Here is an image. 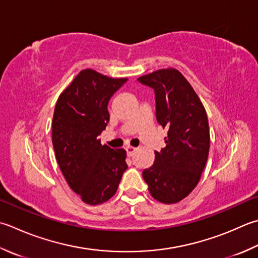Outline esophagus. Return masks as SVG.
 Here are the masks:
<instances>
[{"label": "esophagus", "mask_w": 258, "mask_h": 258, "mask_svg": "<svg viewBox=\"0 0 258 258\" xmlns=\"http://www.w3.org/2000/svg\"><path fill=\"white\" fill-rule=\"evenodd\" d=\"M125 150H126V152H127V155H128V156L134 155V153L136 152V151H138V149L133 148V146H127V148H126Z\"/></svg>", "instance_id": "1"}]
</instances>
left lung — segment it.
Instances as JSON below:
<instances>
[{
  "label": "left lung",
  "mask_w": 258,
  "mask_h": 258,
  "mask_svg": "<svg viewBox=\"0 0 258 258\" xmlns=\"http://www.w3.org/2000/svg\"><path fill=\"white\" fill-rule=\"evenodd\" d=\"M155 93L156 120L168 131L165 148L143 171L149 192L162 204H176L198 184L208 160L210 133L206 109L179 70L166 68L138 78Z\"/></svg>",
  "instance_id": "obj_1"
}]
</instances>
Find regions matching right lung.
Here are the masks:
<instances>
[{
  "mask_svg": "<svg viewBox=\"0 0 258 258\" xmlns=\"http://www.w3.org/2000/svg\"><path fill=\"white\" fill-rule=\"evenodd\" d=\"M126 80L84 69L55 104V159L67 183L85 204L96 206L112 198L127 169L126 151L103 145L98 138L109 122V99Z\"/></svg>",
  "mask_w": 258,
  "mask_h": 258,
  "instance_id": "right-lung-1",
  "label": "right lung"
}]
</instances>
